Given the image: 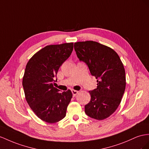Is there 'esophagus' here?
Returning a JSON list of instances; mask_svg holds the SVG:
<instances>
[{"label": "esophagus", "instance_id": "esophagus-1", "mask_svg": "<svg viewBox=\"0 0 149 149\" xmlns=\"http://www.w3.org/2000/svg\"><path fill=\"white\" fill-rule=\"evenodd\" d=\"M72 94H73V96H75L76 95L79 93V91L73 89V90H72Z\"/></svg>", "mask_w": 149, "mask_h": 149}]
</instances>
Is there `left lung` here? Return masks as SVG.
<instances>
[{
	"instance_id": "8db88e82",
	"label": "left lung",
	"mask_w": 149,
	"mask_h": 149,
	"mask_svg": "<svg viewBox=\"0 0 149 149\" xmlns=\"http://www.w3.org/2000/svg\"><path fill=\"white\" fill-rule=\"evenodd\" d=\"M74 49L79 60L87 64L97 82V88L89 91L91 99L85 106V113L94 119L104 120L116 111L125 92L123 63L112 48L96 41L76 42Z\"/></svg>"
}]
</instances>
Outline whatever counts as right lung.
I'll return each mask as SVG.
<instances>
[{"mask_svg":"<svg viewBox=\"0 0 149 149\" xmlns=\"http://www.w3.org/2000/svg\"><path fill=\"white\" fill-rule=\"evenodd\" d=\"M74 43L48 45L36 53L26 66L22 86L26 101L36 115L49 123L66 116L70 90L60 93L53 82L60 67L71 55Z\"/></svg>","mask_w":149,"mask_h":149,"instance_id":"1","label":"right lung"}]
</instances>
